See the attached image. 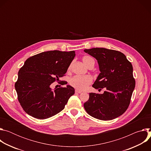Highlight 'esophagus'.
Segmentation results:
<instances>
[{
    "mask_svg": "<svg viewBox=\"0 0 151 151\" xmlns=\"http://www.w3.org/2000/svg\"><path fill=\"white\" fill-rule=\"evenodd\" d=\"M75 93H79V94H80V93H82V91H78V90H75Z\"/></svg>",
    "mask_w": 151,
    "mask_h": 151,
    "instance_id": "34e87169",
    "label": "esophagus"
}]
</instances>
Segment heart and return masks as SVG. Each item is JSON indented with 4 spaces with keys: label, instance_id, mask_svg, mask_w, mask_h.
Masks as SVG:
<instances>
[{
    "label": "heart",
    "instance_id": "1",
    "mask_svg": "<svg viewBox=\"0 0 151 151\" xmlns=\"http://www.w3.org/2000/svg\"><path fill=\"white\" fill-rule=\"evenodd\" d=\"M83 63L89 68L93 67L95 64V60L90 56H84L82 58ZM69 67V69H70ZM93 79L90 76H75L70 78L69 81L70 85L78 91H83L88 88L92 83Z\"/></svg>",
    "mask_w": 151,
    "mask_h": 151
}]
</instances>
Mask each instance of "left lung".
Instances as JSON below:
<instances>
[{
    "instance_id": "8db88e82",
    "label": "left lung",
    "mask_w": 151,
    "mask_h": 151,
    "mask_svg": "<svg viewBox=\"0 0 151 151\" xmlns=\"http://www.w3.org/2000/svg\"><path fill=\"white\" fill-rule=\"evenodd\" d=\"M96 58L100 73L93 87L104 93H90L84 108L91 116L103 121L111 120L122 115L130 105L135 87L133 66L120 51L103 48L84 50Z\"/></svg>"
}]
</instances>
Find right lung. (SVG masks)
Instances as JSON below:
<instances>
[{"label": "right lung", "instance_id": "1", "mask_svg": "<svg viewBox=\"0 0 151 151\" xmlns=\"http://www.w3.org/2000/svg\"><path fill=\"white\" fill-rule=\"evenodd\" d=\"M75 57L74 51L43 52L28 58L18 72L15 83L19 103L29 115L39 119L50 118L65 107L75 94L70 85L54 90L50 85L65 76ZM68 82L62 81L61 85Z\"/></svg>", "mask_w": 151, "mask_h": 151}]
</instances>
